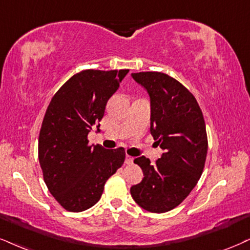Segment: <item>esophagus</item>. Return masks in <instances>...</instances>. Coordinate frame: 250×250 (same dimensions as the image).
<instances>
[{
  "label": "esophagus",
  "instance_id": "esophagus-1",
  "mask_svg": "<svg viewBox=\"0 0 250 250\" xmlns=\"http://www.w3.org/2000/svg\"><path fill=\"white\" fill-rule=\"evenodd\" d=\"M133 158H132V156H130V155H126V158H125V163L126 165H132V163H133Z\"/></svg>",
  "mask_w": 250,
  "mask_h": 250
}]
</instances>
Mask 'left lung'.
I'll use <instances>...</instances> for the list:
<instances>
[{
  "label": "left lung",
  "mask_w": 250,
  "mask_h": 250,
  "mask_svg": "<svg viewBox=\"0 0 250 250\" xmlns=\"http://www.w3.org/2000/svg\"><path fill=\"white\" fill-rule=\"evenodd\" d=\"M150 98V133L163 149L152 165L139 156L144 178L131 188L134 202L146 211L165 213L189 196L202 176L208 135L202 110L182 83L160 72L132 73Z\"/></svg>",
  "instance_id": "1"
}]
</instances>
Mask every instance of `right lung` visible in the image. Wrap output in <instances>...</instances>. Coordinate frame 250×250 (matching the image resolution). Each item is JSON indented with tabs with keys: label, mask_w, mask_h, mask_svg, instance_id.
<instances>
[{
	"label": "right lung",
	"mask_w": 250,
	"mask_h": 250,
	"mask_svg": "<svg viewBox=\"0 0 250 250\" xmlns=\"http://www.w3.org/2000/svg\"><path fill=\"white\" fill-rule=\"evenodd\" d=\"M128 69H85L55 92L38 140L39 163L52 196L69 212L88 210L100 200L105 182L124 163L123 147L90 146L92 126L100 131L109 98Z\"/></svg>",
	"instance_id": "add662e5"
}]
</instances>
